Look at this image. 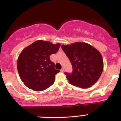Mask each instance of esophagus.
<instances>
[{"mask_svg":"<svg viewBox=\"0 0 121 121\" xmlns=\"http://www.w3.org/2000/svg\"><path fill=\"white\" fill-rule=\"evenodd\" d=\"M60 71H61V72H64V71H65V70H64V68H63L61 69Z\"/></svg>","mask_w":121,"mask_h":121,"instance_id":"1","label":"esophagus"}]
</instances>
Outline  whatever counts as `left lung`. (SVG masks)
Returning <instances> with one entry per match:
<instances>
[{
	"mask_svg": "<svg viewBox=\"0 0 121 121\" xmlns=\"http://www.w3.org/2000/svg\"><path fill=\"white\" fill-rule=\"evenodd\" d=\"M61 48L72 66V73H64L69 83L87 88L97 82L104 66L102 56L97 49L84 42L62 45Z\"/></svg>",
	"mask_w": 121,
	"mask_h": 121,
	"instance_id": "1",
	"label": "left lung"
}]
</instances>
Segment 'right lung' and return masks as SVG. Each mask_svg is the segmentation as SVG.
<instances>
[{
    "mask_svg": "<svg viewBox=\"0 0 121 121\" xmlns=\"http://www.w3.org/2000/svg\"><path fill=\"white\" fill-rule=\"evenodd\" d=\"M61 44L37 40L21 52L17 60L19 75L24 85L35 91H42L52 86L59 70L50 59Z\"/></svg>",
    "mask_w": 121,
    "mask_h": 121,
    "instance_id": "obj_1",
    "label": "right lung"
}]
</instances>
